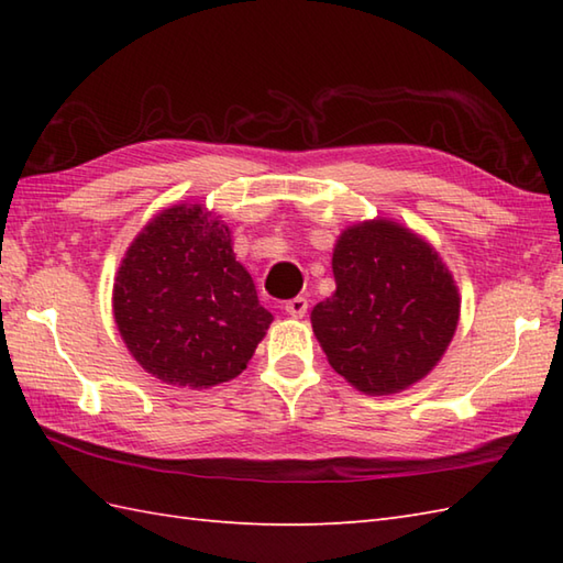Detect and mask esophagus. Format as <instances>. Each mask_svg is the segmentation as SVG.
Returning a JSON list of instances; mask_svg holds the SVG:
<instances>
[{"label":"esophagus","mask_w":563,"mask_h":563,"mask_svg":"<svg viewBox=\"0 0 563 563\" xmlns=\"http://www.w3.org/2000/svg\"><path fill=\"white\" fill-rule=\"evenodd\" d=\"M307 307H309L307 297L297 295V297H292V300L285 302V312H288V314H290V317H295V319H302V317L307 314Z\"/></svg>","instance_id":"1"}]
</instances>
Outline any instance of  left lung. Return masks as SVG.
<instances>
[{
    "instance_id": "1",
    "label": "left lung",
    "mask_w": 563,
    "mask_h": 563,
    "mask_svg": "<svg viewBox=\"0 0 563 563\" xmlns=\"http://www.w3.org/2000/svg\"><path fill=\"white\" fill-rule=\"evenodd\" d=\"M336 292L312 309L331 367L365 394H394L426 377L452 341L460 295L423 239L375 220L333 249Z\"/></svg>"
}]
</instances>
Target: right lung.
<instances>
[{
  "instance_id": "right-lung-1",
  "label": "right lung",
  "mask_w": 563,
  "mask_h": 563,
  "mask_svg": "<svg viewBox=\"0 0 563 563\" xmlns=\"http://www.w3.org/2000/svg\"><path fill=\"white\" fill-rule=\"evenodd\" d=\"M113 312L150 375L194 389L242 373L273 321L230 230L200 206L164 210L142 230L118 271Z\"/></svg>"
}]
</instances>
